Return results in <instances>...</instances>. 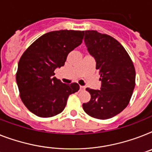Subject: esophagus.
<instances>
[{"instance_id": "obj_1", "label": "esophagus", "mask_w": 152, "mask_h": 152, "mask_svg": "<svg viewBox=\"0 0 152 152\" xmlns=\"http://www.w3.org/2000/svg\"><path fill=\"white\" fill-rule=\"evenodd\" d=\"M80 89H81V90H85V86H80Z\"/></svg>"}]
</instances>
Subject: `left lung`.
Listing matches in <instances>:
<instances>
[{
  "instance_id": "obj_1",
  "label": "left lung",
  "mask_w": 152,
  "mask_h": 152,
  "mask_svg": "<svg viewBox=\"0 0 152 152\" xmlns=\"http://www.w3.org/2000/svg\"><path fill=\"white\" fill-rule=\"evenodd\" d=\"M85 42L99 71L101 90H87L91 95L83 110L96 119L107 120L121 113L130 102L136 72L130 56L120 42L107 34L85 31Z\"/></svg>"
}]
</instances>
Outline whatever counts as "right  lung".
Wrapping results in <instances>:
<instances>
[{
  "instance_id": "right-lung-1",
  "label": "right lung",
  "mask_w": 152,
  "mask_h": 152,
  "mask_svg": "<svg viewBox=\"0 0 152 152\" xmlns=\"http://www.w3.org/2000/svg\"><path fill=\"white\" fill-rule=\"evenodd\" d=\"M85 31L59 30L47 32L33 42L18 62L16 81L26 108L42 118L61 113L67 99L80 88L53 77L55 69L64 65L67 55L81 44Z\"/></svg>"
}]
</instances>
